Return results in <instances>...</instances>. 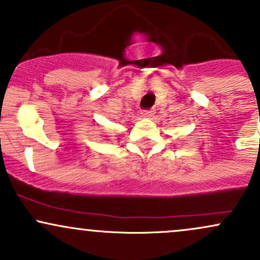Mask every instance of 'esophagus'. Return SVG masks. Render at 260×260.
Wrapping results in <instances>:
<instances>
[{"instance_id": "1", "label": "esophagus", "mask_w": 260, "mask_h": 260, "mask_svg": "<svg viewBox=\"0 0 260 260\" xmlns=\"http://www.w3.org/2000/svg\"><path fill=\"white\" fill-rule=\"evenodd\" d=\"M153 115H154L153 110H143L142 111V116L145 118H150Z\"/></svg>"}]
</instances>
